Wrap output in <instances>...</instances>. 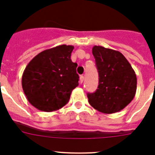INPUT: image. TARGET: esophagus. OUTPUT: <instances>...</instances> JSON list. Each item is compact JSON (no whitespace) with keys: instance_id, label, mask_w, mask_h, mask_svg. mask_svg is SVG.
Masks as SVG:
<instances>
[{"instance_id":"esophagus-1","label":"esophagus","mask_w":155,"mask_h":155,"mask_svg":"<svg viewBox=\"0 0 155 155\" xmlns=\"http://www.w3.org/2000/svg\"><path fill=\"white\" fill-rule=\"evenodd\" d=\"M84 76H80V83L81 84H82V83H83V81H84Z\"/></svg>"}]
</instances>
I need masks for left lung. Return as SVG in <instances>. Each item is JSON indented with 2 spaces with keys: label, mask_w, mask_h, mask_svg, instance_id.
<instances>
[{
  "label": "left lung",
  "mask_w": 155,
  "mask_h": 155,
  "mask_svg": "<svg viewBox=\"0 0 155 155\" xmlns=\"http://www.w3.org/2000/svg\"><path fill=\"white\" fill-rule=\"evenodd\" d=\"M92 54L99 82L95 92L87 94L88 102L94 109L105 114L120 112L135 96V71L126 57L117 50L94 46Z\"/></svg>",
  "instance_id": "1"
}]
</instances>
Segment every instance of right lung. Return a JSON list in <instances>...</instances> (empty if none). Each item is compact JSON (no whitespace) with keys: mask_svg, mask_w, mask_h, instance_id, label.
I'll return each mask as SVG.
<instances>
[{"mask_svg":"<svg viewBox=\"0 0 155 155\" xmlns=\"http://www.w3.org/2000/svg\"><path fill=\"white\" fill-rule=\"evenodd\" d=\"M74 46L61 45L37 54L26 66L21 85L26 98L40 111L53 112L68 103L78 85V64L71 59Z\"/></svg>","mask_w":155,"mask_h":155,"instance_id":"obj_1","label":"right lung"}]
</instances>
